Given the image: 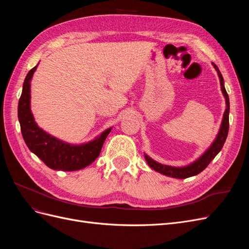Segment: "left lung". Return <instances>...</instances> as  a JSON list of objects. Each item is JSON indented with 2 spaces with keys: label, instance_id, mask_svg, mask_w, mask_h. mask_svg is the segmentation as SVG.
Masks as SVG:
<instances>
[{
  "label": "left lung",
  "instance_id": "obj_1",
  "mask_svg": "<svg viewBox=\"0 0 249 249\" xmlns=\"http://www.w3.org/2000/svg\"><path fill=\"white\" fill-rule=\"evenodd\" d=\"M213 66H214V69L217 71L218 77H219L221 90H222V93L225 97V103H227V109H225V112L223 114V119H222L219 133H218L215 141L212 143V145H211L207 149V152L203 154L199 158V159H197L192 164L188 165V166H184V167L168 166V165H163V164L158 163V162L154 161L153 159H150L147 155H144L148 166L150 168H153L154 170L162 173V175H164V176L176 178H190V177L198 175V173H200L203 169L208 166V165L211 163V161H212L217 156V154L220 152L225 140H227L228 134H229V126H230V122H229L230 99H229V94L227 92V90H225L224 81H223L222 74H221L219 69H218L217 65L214 63H213Z\"/></svg>",
  "mask_w": 249,
  "mask_h": 249
}]
</instances>
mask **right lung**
Returning <instances> with one entry per match:
<instances>
[{"label": "right lung", "instance_id": "obj_1", "mask_svg": "<svg viewBox=\"0 0 249 249\" xmlns=\"http://www.w3.org/2000/svg\"><path fill=\"white\" fill-rule=\"evenodd\" d=\"M36 67H33L28 72L18 101V116L22 138L29 149L52 169L73 171L84 168L100 156L104 142L111 132V127L103 132L93 141L81 145H71L60 141L41 130L36 124L30 109V83Z\"/></svg>", "mask_w": 249, "mask_h": 249}]
</instances>
